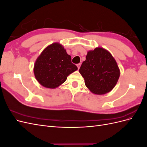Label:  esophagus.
<instances>
[{"label":"esophagus","instance_id":"34e87169","mask_svg":"<svg viewBox=\"0 0 147 147\" xmlns=\"http://www.w3.org/2000/svg\"><path fill=\"white\" fill-rule=\"evenodd\" d=\"M77 67H78V69H80V66H81V64H77Z\"/></svg>","mask_w":147,"mask_h":147}]
</instances>
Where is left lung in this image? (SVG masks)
Listing matches in <instances>:
<instances>
[{
	"mask_svg": "<svg viewBox=\"0 0 147 147\" xmlns=\"http://www.w3.org/2000/svg\"><path fill=\"white\" fill-rule=\"evenodd\" d=\"M86 86L96 94H104L116 85L120 72L112 55L102 48L88 52L79 69Z\"/></svg>",
	"mask_w": 147,
	"mask_h": 147,
	"instance_id": "obj_1",
	"label": "left lung"
}]
</instances>
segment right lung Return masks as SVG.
<instances>
[{"mask_svg": "<svg viewBox=\"0 0 147 147\" xmlns=\"http://www.w3.org/2000/svg\"><path fill=\"white\" fill-rule=\"evenodd\" d=\"M77 69L64 47L55 43L47 47L38 57L34 72L35 78L43 86L56 88Z\"/></svg>", "mask_w": 147, "mask_h": 147, "instance_id": "obj_1", "label": "right lung"}]
</instances>
